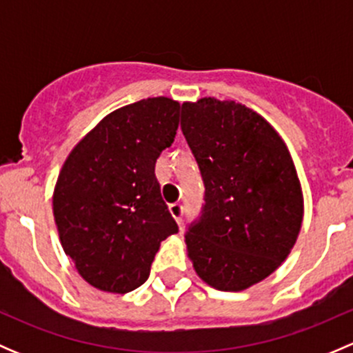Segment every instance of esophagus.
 <instances>
[{"instance_id":"34e87169","label":"esophagus","mask_w":353,"mask_h":353,"mask_svg":"<svg viewBox=\"0 0 353 353\" xmlns=\"http://www.w3.org/2000/svg\"><path fill=\"white\" fill-rule=\"evenodd\" d=\"M169 210H170V213H172V216L177 220V222H179V223L183 222V215H184L183 203H170Z\"/></svg>"}]
</instances>
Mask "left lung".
I'll return each instance as SVG.
<instances>
[{
    "instance_id": "1",
    "label": "left lung",
    "mask_w": 353,
    "mask_h": 353,
    "mask_svg": "<svg viewBox=\"0 0 353 353\" xmlns=\"http://www.w3.org/2000/svg\"><path fill=\"white\" fill-rule=\"evenodd\" d=\"M181 130L205 184L188 254L208 285L244 290L294 248L304 213L297 170L279 133L234 101L184 102Z\"/></svg>"
}]
</instances>
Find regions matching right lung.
<instances>
[{
    "mask_svg": "<svg viewBox=\"0 0 353 353\" xmlns=\"http://www.w3.org/2000/svg\"><path fill=\"white\" fill-rule=\"evenodd\" d=\"M179 102L143 99L105 116L68 155L52 196L65 252L90 285L126 294L147 282L160 243L179 230L155 162L179 126Z\"/></svg>",
    "mask_w": 353,
    "mask_h": 353,
    "instance_id": "1",
    "label": "right lung"
}]
</instances>
